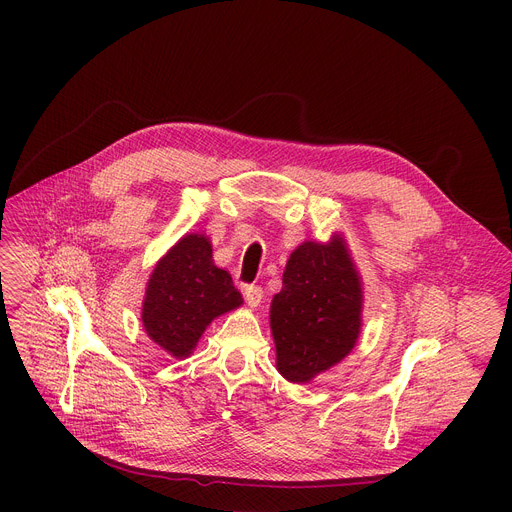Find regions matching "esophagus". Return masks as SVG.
Listing matches in <instances>:
<instances>
[{
	"label": "esophagus",
	"instance_id": "34e87169",
	"mask_svg": "<svg viewBox=\"0 0 512 512\" xmlns=\"http://www.w3.org/2000/svg\"><path fill=\"white\" fill-rule=\"evenodd\" d=\"M243 298H245L249 308H257L261 304V300H263V289L257 287V285H247L243 289Z\"/></svg>",
	"mask_w": 512,
	"mask_h": 512
}]
</instances>
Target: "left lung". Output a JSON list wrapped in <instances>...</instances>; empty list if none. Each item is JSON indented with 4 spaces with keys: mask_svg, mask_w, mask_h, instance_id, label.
Wrapping results in <instances>:
<instances>
[{
    "mask_svg": "<svg viewBox=\"0 0 512 512\" xmlns=\"http://www.w3.org/2000/svg\"><path fill=\"white\" fill-rule=\"evenodd\" d=\"M362 304V277L344 235L296 247L269 308L281 377L304 385L346 358L360 336Z\"/></svg>",
    "mask_w": 512,
    "mask_h": 512,
    "instance_id": "8db88e82",
    "label": "left lung"
}]
</instances>
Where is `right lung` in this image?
I'll use <instances>...</instances> for the list:
<instances>
[{"mask_svg": "<svg viewBox=\"0 0 512 512\" xmlns=\"http://www.w3.org/2000/svg\"><path fill=\"white\" fill-rule=\"evenodd\" d=\"M243 306L233 277L212 259L206 235L186 233L156 263L141 304L145 334L174 358H188L208 324Z\"/></svg>", "mask_w": 512, "mask_h": 512, "instance_id": "obj_1", "label": "right lung"}]
</instances>
